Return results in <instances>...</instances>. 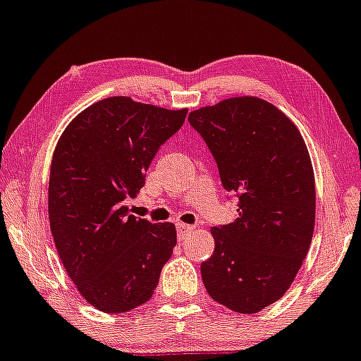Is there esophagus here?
<instances>
[{
	"mask_svg": "<svg viewBox=\"0 0 361 361\" xmlns=\"http://www.w3.org/2000/svg\"><path fill=\"white\" fill-rule=\"evenodd\" d=\"M190 231H193V226L191 225H185V223H178L176 225V235H178V240H185L186 235L190 233Z\"/></svg>",
	"mask_w": 361,
	"mask_h": 361,
	"instance_id": "esophagus-1",
	"label": "esophagus"
}]
</instances>
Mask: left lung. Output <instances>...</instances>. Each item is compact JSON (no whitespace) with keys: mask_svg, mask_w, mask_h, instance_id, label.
I'll list each match as a JSON object with an SVG mask.
<instances>
[{"mask_svg":"<svg viewBox=\"0 0 361 361\" xmlns=\"http://www.w3.org/2000/svg\"><path fill=\"white\" fill-rule=\"evenodd\" d=\"M226 191L238 196V218L212 228L214 252L202 263L214 302L257 313L280 300L307 257L314 228V175L293 121L255 97L195 109Z\"/></svg>","mask_w":361,"mask_h":361,"instance_id":"left-lung-1","label":"left lung"}]
</instances>
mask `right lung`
Wrapping results in <instances>:
<instances>
[{
    "mask_svg": "<svg viewBox=\"0 0 361 361\" xmlns=\"http://www.w3.org/2000/svg\"><path fill=\"white\" fill-rule=\"evenodd\" d=\"M186 113L111 97L81 111L54 148L49 228L66 273L99 312L147 303L171 257L175 225L133 216L126 202Z\"/></svg>",
    "mask_w": 361,
    "mask_h": 361,
    "instance_id": "obj_1",
    "label": "right lung"
}]
</instances>
